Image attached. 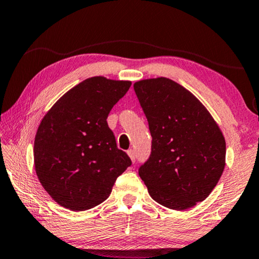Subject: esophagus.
<instances>
[{
    "label": "esophagus",
    "mask_w": 259,
    "mask_h": 259,
    "mask_svg": "<svg viewBox=\"0 0 259 259\" xmlns=\"http://www.w3.org/2000/svg\"><path fill=\"white\" fill-rule=\"evenodd\" d=\"M127 155H129V157L132 158V161H133V162H135V161H136V154H135V151H134L133 149L127 150Z\"/></svg>",
    "instance_id": "1"
}]
</instances>
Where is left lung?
<instances>
[{
  "instance_id": "obj_1",
  "label": "left lung",
  "mask_w": 259,
  "mask_h": 259,
  "mask_svg": "<svg viewBox=\"0 0 259 259\" xmlns=\"http://www.w3.org/2000/svg\"><path fill=\"white\" fill-rule=\"evenodd\" d=\"M151 135V153L139 169L151 198L170 209L204 201L225 167L226 143L199 99L168 78L134 84Z\"/></svg>"
}]
</instances>
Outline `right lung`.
Here are the masks:
<instances>
[{
	"mask_svg": "<svg viewBox=\"0 0 259 259\" xmlns=\"http://www.w3.org/2000/svg\"><path fill=\"white\" fill-rule=\"evenodd\" d=\"M130 81L92 77L66 92L41 120L34 141L36 175L55 201L72 211L101 204L132 165L106 122Z\"/></svg>",
	"mask_w": 259,
	"mask_h": 259,
	"instance_id": "add662e5",
	"label": "right lung"
}]
</instances>
